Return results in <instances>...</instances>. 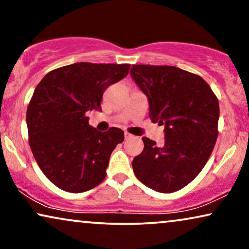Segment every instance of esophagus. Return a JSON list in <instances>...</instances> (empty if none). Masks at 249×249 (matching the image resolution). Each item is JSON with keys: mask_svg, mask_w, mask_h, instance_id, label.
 Segmentation results:
<instances>
[{"mask_svg": "<svg viewBox=\"0 0 249 249\" xmlns=\"http://www.w3.org/2000/svg\"><path fill=\"white\" fill-rule=\"evenodd\" d=\"M131 137H132L131 134H129V132H127V131L124 132V138H125V139H130Z\"/></svg>", "mask_w": 249, "mask_h": 249, "instance_id": "esophagus-1", "label": "esophagus"}]
</instances>
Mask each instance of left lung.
Masks as SVG:
<instances>
[{
    "label": "left lung",
    "instance_id": "obj_1",
    "mask_svg": "<svg viewBox=\"0 0 249 249\" xmlns=\"http://www.w3.org/2000/svg\"><path fill=\"white\" fill-rule=\"evenodd\" d=\"M130 74L148 97L151 120L165 127L164 145L142 138L134 173L155 192H177L198 176L212 154L219 101L202 77L177 67L134 64Z\"/></svg>",
    "mask_w": 249,
    "mask_h": 249
}]
</instances>
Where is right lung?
Segmentation results:
<instances>
[{
	"mask_svg": "<svg viewBox=\"0 0 249 249\" xmlns=\"http://www.w3.org/2000/svg\"><path fill=\"white\" fill-rule=\"evenodd\" d=\"M129 69L127 63L78 62L50 71L35 88L27 107L28 142L46 178L64 192H87L105 179L124 134L114 127L96 130L86 113L101 110L105 89Z\"/></svg>",
	"mask_w": 249,
	"mask_h": 249,
	"instance_id": "right-lung-1",
	"label": "right lung"
}]
</instances>
